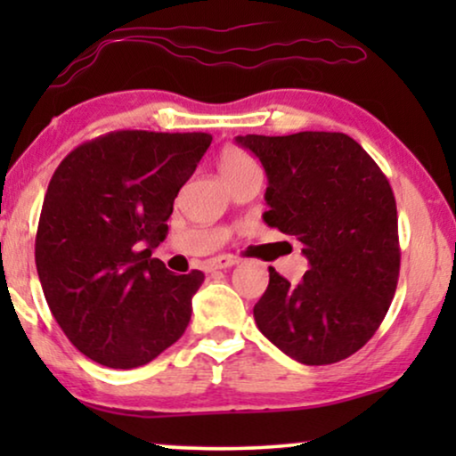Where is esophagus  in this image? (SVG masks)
Segmentation results:
<instances>
[{"instance_id": "34e87169", "label": "esophagus", "mask_w": 456, "mask_h": 456, "mask_svg": "<svg viewBox=\"0 0 456 456\" xmlns=\"http://www.w3.org/2000/svg\"><path fill=\"white\" fill-rule=\"evenodd\" d=\"M236 264L234 255H217V257L209 259L205 270L208 272H216V270H226V267H232Z\"/></svg>"}]
</instances>
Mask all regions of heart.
Instances as JSON below:
<instances>
[{
	"mask_svg": "<svg viewBox=\"0 0 456 456\" xmlns=\"http://www.w3.org/2000/svg\"><path fill=\"white\" fill-rule=\"evenodd\" d=\"M255 161L251 159V155H247L242 149L239 147H226L217 158V170H220L222 178L230 183L240 174H245L248 170H255Z\"/></svg>",
	"mask_w": 456,
	"mask_h": 456,
	"instance_id": "b5f03b06",
	"label": "heart"
}]
</instances>
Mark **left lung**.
Segmentation results:
<instances>
[{
	"instance_id": "1",
	"label": "left lung",
	"mask_w": 456,
	"mask_h": 456,
	"mask_svg": "<svg viewBox=\"0 0 456 456\" xmlns=\"http://www.w3.org/2000/svg\"><path fill=\"white\" fill-rule=\"evenodd\" d=\"M267 174V226L295 236L309 259L298 284L270 267L257 328L305 365L351 357L395 298L401 247L395 192L370 153L345 133L236 136Z\"/></svg>"
}]
</instances>
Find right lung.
<instances>
[{"label": "right lung", "mask_w": 456, "mask_h": 456, "mask_svg": "<svg viewBox=\"0 0 456 456\" xmlns=\"http://www.w3.org/2000/svg\"><path fill=\"white\" fill-rule=\"evenodd\" d=\"M208 133L116 130L78 145L49 180L35 239L43 295L68 340L114 370L141 367L191 322L205 273L151 257Z\"/></svg>", "instance_id": "right-lung-1"}]
</instances>
